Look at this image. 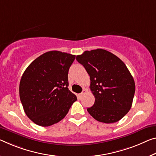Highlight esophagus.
Returning a JSON list of instances; mask_svg holds the SVG:
<instances>
[{"mask_svg": "<svg viewBox=\"0 0 156 156\" xmlns=\"http://www.w3.org/2000/svg\"><path fill=\"white\" fill-rule=\"evenodd\" d=\"M86 91H86L85 89H84L82 92H81L80 94H79V96H80V97H82V96H83L84 95H85V94L86 93Z\"/></svg>", "mask_w": 156, "mask_h": 156, "instance_id": "esophagus-1", "label": "esophagus"}]
</instances>
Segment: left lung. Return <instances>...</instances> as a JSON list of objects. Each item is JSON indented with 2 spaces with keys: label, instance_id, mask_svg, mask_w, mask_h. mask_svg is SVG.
Listing matches in <instances>:
<instances>
[{
  "label": "left lung",
  "instance_id": "obj_1",
  "mask_svg": "<svg viewBox=\"0 0 156 156\" xmlns=\"http://www.w3.org/2000/svg\"><path fill=\"white\" fill-rule=\"evenodd\" d=\"M76 59L90 75V87L95 97L88 112L100 122L119 121L131 108L135 91L127 66L117 56L101 48L86 51Z\"/></svg>",
  "mask_w": 156,
  "mask_h": 156
}]
</instances>
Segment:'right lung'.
I'll return each instance as SVG.
<instances>
[{"label":"right lung","mask_w":156,"mask_h":156,"mask_svg":"<svg viewBox=\"0 0 156 156\" xmlns=\"http://www.w3.org/2000/svg\"><path fill=\"white\" fill-rule=\"evenodd\" d=\"M76 56L58 51L36 58L25 70L19 96L31 121L46 127L61 121L77 100L69 90L68 72Z\"/></svg>","instance_id":"1"}]
</instances>
